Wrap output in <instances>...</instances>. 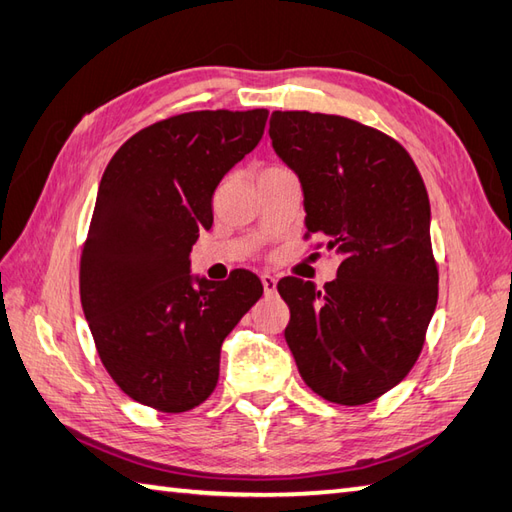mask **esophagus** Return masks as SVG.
I'll list each match as a JSON object with an SVG mask.
<instances>
[{
  "label": "esophagus",
  "instance_id": "obj_1",
  "mask_svg": "<svg viewBox=\"0 0 512 512\" xmlns=\"http://www.w3.org/2000/svg\"><path fill=\"white\" fill-rule=\"evenodd\" d=\"M262 284H264V292H266V295H275V290H277V279H275L273 275L264 273V275H262Z\"/></svg>",
  "mask_w": 512,
  "mask_h": 512
}]
</instances>
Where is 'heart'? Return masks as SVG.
Here are the masks:
<instances>
[{
  "instance_id": "obj_1",
  "label": "heart",
  "mask_w": 512,
  "mask_h": 512,
  "mask_svg": "<svg viewBox=\"0 0 512 512\" xmlns=\"http://www.w3.org/2000/svg\"><path fill=\"white\" fill-rule=\"evenodd\" d=\"M268 169H275V167H268Z\"/></svg>"
}]
</instances>
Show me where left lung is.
Listing matches in <instances>:
<instances>
[{"label": "left lung", "instance_id": "8db88e82", "mask_svg": "<svg viewBox=\"0 0 512 512\" xmlns=\"http://www.w3.org/2000/svg\"><path fill=\"white\" fill-rule=\"evenodd\" d=\"M268 134L301 180L306 239L341 257L323 290L277 284L286 343L314 394L365 405L411 372L438 303L427 187L398 140L352 118L273 112Z\"/></svg>", "mask_w": 512, "mask_h": 512}]
</instances>
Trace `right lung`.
Wrapping results in <instances>:
<instances>
[{
	"label": "right lung",
	"mask_w": 512,
	"mask_h": 512,
	"mask_svg": "<svg viewBox=\"0 0 512 512\" xmlns=\"http://www.w3.org/2000/svg\"><path fill=\"white\" fill-rule=\"evenodd\" d=\"M268 110H202L140 129L107 165L81 248L96 352L129 398L182 413L213 394L222 343L264 295L250 270L193 288L189 253L224 173L262 140Z\"/></svg>",
	"instance_id": "right-lung-1"
}]
</instances>
